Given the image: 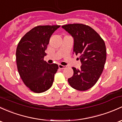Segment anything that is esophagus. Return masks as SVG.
<instances>
[{
    "instance_id": "obj_1",
    "label": "esophagus",
    "mask_w": 122,
    "mask_h": 122,
    "mask_svg": "<svg viewBox=\"0 0 122 122\" xmlns=\"http://www.w3.org/2000/svg\"><path fill=\"white\" fill-rule=\"evenodd\" d=\"M58 66H59V68L61 69H65V68H66V66H63V65H59Z\"/></svg>"
}]
</instances>
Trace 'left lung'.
I'll use <instances>...</instances> for the list:
<instances>
[{"label":"left lung","instance_id":"left-lung-1","mask_svg":"<svg viewBox=\"0 0 122 122\" xmlns=\"http://www.w3.org/2000/svg\"><path fill=\"white\" fill-rule=\"evenodd\" d=\"M74 39L73 53L80 55V69L72 67L73 76L68 82L73 88L86 91L96 84L102 73L107 59L103 40L90 26L82 24L61 26Z\"/></svg>","mask_w":122,"mask_h":122}]
</instances>
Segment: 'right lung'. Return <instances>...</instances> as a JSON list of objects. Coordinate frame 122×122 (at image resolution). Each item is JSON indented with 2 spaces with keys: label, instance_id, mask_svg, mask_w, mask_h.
<instances>
[{
  "label": "right lung",
  "instance_id": "add662e5",
  "mask_svg": "<svg viewBox=\"0 0 122 122\" xmlns=\"http://www.w3.org/2000/svg\"><path fill=\"white\" fill-rule=\"evenodd\" d=\"M60 27H35L24 35L17 47L18 71L25 85L34 92H44L52 86L58 65L48 64L44 58L51 35Z\"/></svg>",
  "mask_w": 122,
  "mask_h": 122
}]
</instances>
